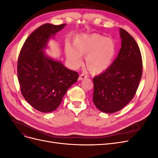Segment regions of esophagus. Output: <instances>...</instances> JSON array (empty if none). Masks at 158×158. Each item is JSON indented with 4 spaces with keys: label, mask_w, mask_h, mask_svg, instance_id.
Listing matches in <instances>:
<instances>
[{
    "label": "esophagus",
    "mask_w": 158,
    "mask_h": 158,
    "mask_svg": "<svg viewBox=\"0 0 158 158\" xmlns=\"http://www.w3.org/2000/svg\"><path fill=\"white\" fill-rule=\"evenodd\" d=\"M88 78V76L86 74L82 73V74L80 75L79 78H78V80H84L85 78Z\"/></svg>",
    "instance_id": "esophagus-1"
}]
</instances>
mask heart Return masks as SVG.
<instances>
[{"instance_id": "b5f03b06", "label": "heart", "mask_w": 158, "mask_h": 158, "mask_svg": "<svg viewBox=\"0 0 158 158\" xmlns=\"http://www.w3.org/2000/svg\"><path fill=\"white\" fill-rule=\"evenodd\" d=\"M66 44L64 51L70 64L77 67L82 63V56L85 55V64L89 72L100 74L106 71L114 58L117 52L115 42L111 38L97 33L80 34L73 41Z\"/></svg>"}]
</instances>
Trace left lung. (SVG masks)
Listing matches in <instances>:
<instances>
[{"label":"left lung","instance_id":"left-lung-1","mask_svg":"<svg viewBox=\"0 0 158 158\" xmlns=\"http://www.w3.org/2000/svg\"><path fill=\"white\" fill-rule=\"evenodd\" d=\"M121 48L113 63L93 79L94 103L107 113L120 111L135 96L142 74L140 51L135 39L120 28Z\"/></svg>","mask_w":158,"mask_h":158}]
</instances>
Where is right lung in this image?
<instances>
[{
    "label": "right lung",
    "mask_w": 158,
    "mask_h": 158,
    "mask_svg": "<svg viewBox=\"0 0 158 158\" xmlns=\"http://www.w3.org/2000/svg\"><path fill=\"white\" fill-rule=\"evenodd\" d=\"M66 24L45 23L28 37L18 60V78L23 98L36 110L49 113L57 109L78 74L47 55L50 39Z\"/></svg>",
    "instance_id": "obj_1"
}]
</instances>
